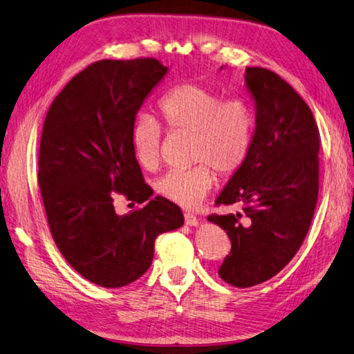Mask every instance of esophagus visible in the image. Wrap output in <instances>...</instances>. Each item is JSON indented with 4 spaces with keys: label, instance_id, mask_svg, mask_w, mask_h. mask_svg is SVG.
I'll return each mask as SVG.
<instances>
[{
    "label": "esophagus",
    "instance_id": "esophagus-1",
    "mask_svg": "<svg viewBox=\"0 0 354 354\" xmlns=\"http://www.w3.org/2000/svg\"><path fill=\"white\" fill-rule=\"evenodd\" d=\"M184 221H185V225H189V226H196L200 223L198 217H196L195 214H190V212L184 214Z\"/></svg>",
    "mask_w": 354,
    "mask_h": 354
}]
</instances>
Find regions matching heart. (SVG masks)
I'll return each instance as SVG.
<instances>
[{
  "instance_id": "heart-1",
  "label": "heart",
  "mask_w": 354,
  "mask_h": 354,
  "mask_svg": "<svg viewBox=\"0 0 354 354\" xmlns=\"http://www.w3.org/2000/svg\"><path fill=\"white\" fill-rule=\"evenodd\" d=\"M159 112L171 134L190 136V162L156 183V190L181 207H195L211 192L217 173L230 179L248 160L254 143L256 115L242 98H221L196 82L171 87L159 101ZM136 159L145 170H156L162 159V129L143 118L134 127Z\"/></svg>"
}]
</instances>
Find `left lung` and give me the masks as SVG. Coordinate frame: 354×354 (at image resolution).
Here are the masks:
<instances>
[{
  "instance_id": "1",
  "label": "left lung",
  "mask_w": 354,
  "mask_h": 354,
  "mask_svg": "<svg viewBox=\"0 0 354 354\" xmlns=\"http://www.w3.org/2000/svg\"><path fill=\"white\" fill-rule=\"evenodd\" d=\"M245 82L256 104L254 143L215 200L241 211L207 217L231 241L218 274L234 287L283 270L308 234L319 196L320 133L309 106L267 68L248 67Z\"/></svg>"
}]
</instances>
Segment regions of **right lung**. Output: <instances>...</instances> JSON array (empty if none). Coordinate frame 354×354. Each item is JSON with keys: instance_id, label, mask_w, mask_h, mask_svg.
I'll return each mask as SVG.
<instances>
[{"instance_id": "obj_1", "label": "right lung", "mask_w": 354, "mask_h": 354, "mask_svg": "<svg viewBox=\"0 0 354 354\" xmlns=\"http://www.w3.org/2000/svg\"><path fill=\"white\" fill-rule=\"evenodd\" d=\"M167 73L158 59L93 62L53 101L39 149V185L59 251L75 270L107 289L123 287L153 262L154 241L184 225L162 196L118 216L117 194L139 202L153 190L133 147L136 113Z\"/></svg>"}]
</instances>
